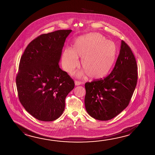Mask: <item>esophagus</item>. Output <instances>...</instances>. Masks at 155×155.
I'll use <instances>...</instances> for the list:
<instances>
[{"label":"esophagus","instance_id":"esophagus-1","mask_svg":"<svg viewBox=\"0 0 155 155\" xmlns=\"http://www.w3.org/2000/svg\"><path fill=\"white\" fill-rule=\"evenodd\" d=\"M74 82H75V84H76V85H79L83 83L82 82H80V81H75Z\"/></svg>","mask_w":155,"mask_h":155}]
</instances>
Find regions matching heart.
<instances>
[{
	"mask_svg": "<svg viewBox=\"0 0 155 155\" xmlns=\"http://www.w3.org/2000/svg\"><path fill=\"white\" fill-rule=\"evenodd\" d=\"M117 48L114 42L107 40L99 33H91L77 38L73 50L66 48L62 54V64L64 70L72 73L79 64L78 57L82 58V66L93 79L104 77L114 64Z\"/></svg>",
	"mask_w": 155,
	"mask_h": 155,
	"instance_id": "obj_1",
	"label": "heart"
}]
</instances>
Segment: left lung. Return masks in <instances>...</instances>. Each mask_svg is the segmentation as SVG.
<instances>
[{
  "instance_id": "1",
  "label": "left lung",
  "mask_w": 155,
  "mask_h": 155,
  "mask_svg": "<svg viewBox=\"0 0 155 155\" xmlns=\"http://www.w3.org/2000/svg\"><path fill=\"white\" fill-rule=\"evenodd\" d=\"M114 68L103 79L85 83L84 103L89 115L97 120H110L129 104L137 81V66L131 48L121 41Z\"/></svg>"
}]
</instances>
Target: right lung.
<instances>
[{
    "label": "right lung",
    "instance_id": "1",
    "mask_svg": "<svg viewBox=\"0 0 155 155\" xmlns=\"http://www.w3.org/2000/svg\"><path fill=\"white\" fill-rule=\"evenodd\" d=\"M71 31L60 30L38 36L20 58L16 77L19 101L38 120L52 121L60 117L67 95L74 87L73 79L58 64Z\"/></svg>",
    "mask_w": 155,
    "mask_h": 155
}]
</instances>
